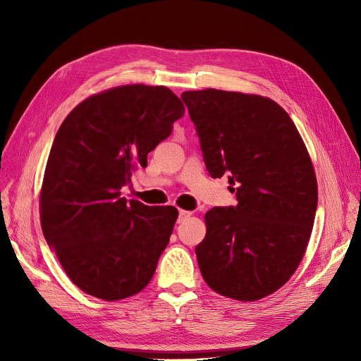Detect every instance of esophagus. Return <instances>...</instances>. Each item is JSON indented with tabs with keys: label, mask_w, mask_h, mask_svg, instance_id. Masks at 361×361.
I'll list each match as a JSON object with an SVG mask.
<instances>
[{
	"label": "esophagus",
	"mask_w": 361,
	"mask_h": 361,
	"mask_svg": "<svg viewBox=\"0 0 361 361\" xmlns=\"http://www.w3.org/2000/svg\"><path fill=\"white\" fill-rule=\"evenodd\" d=\"M188 216H191V212L190 211H183V209H179V218H178V223H182L187 220Z\"/></svg>",
	"instance_id": "1"
}]
</instances>
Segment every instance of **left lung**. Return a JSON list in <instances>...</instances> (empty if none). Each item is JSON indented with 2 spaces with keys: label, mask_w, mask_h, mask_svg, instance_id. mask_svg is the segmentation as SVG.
<instances>
[{
  "label": "left lung",
  "mask_w": 361,
  "mask_h": 361,
  "mask_svg": "<svg viewBox=\"0 0 361 361\" xmlns=\"http://www.w3.org/2000/svg\"><path fill=\"white\" fill-rule=\"evenodd\" d=\"M211 176L227 174L236 206L204 215L195 247L207 286L256 301L290 279L309 244L318 206L310 157L292 118L264 96L183 92Z\"/></svg>",
  "instance_id": "obj_1"
}]
</instances>
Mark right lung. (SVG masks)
I'll use <instances>...</instances> for the list:
<instances>
[{"label":"right lung","instance_id":"add662e5","mask_svg":"<svg viewBox=\"0 0 361 361\" xmlns=\"http://www.w3.org/2000/svg\"><path fill=\"white\" fill-rule=\"evenodd\" d=\"M183 113L167 87L134 84L90 96L61 123L42 185V231L85 293L123 300L154 277L178 209L128 202L120 190Z\"/></svg>","mask_w":361,"mask_h":361}]
</instances>
